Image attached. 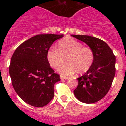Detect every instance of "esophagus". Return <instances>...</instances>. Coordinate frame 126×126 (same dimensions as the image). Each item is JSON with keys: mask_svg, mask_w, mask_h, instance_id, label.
I'll return each mask as SVG.
<instances>
[{"mask_svg": "<svg viewBox=\"0 0 126 126\" xmlns=\"http://www.w3.org/2000/svg\"><path fill=\"white\" fill-rule=\"evenodd\" d=\"M60 78H61V80L67 79H68V77L63 76H60Z\"/></svg>", "mask_w": 126, "mask_h": 126, "instance_id": "1", "label": "esophagus"}]
</instances>
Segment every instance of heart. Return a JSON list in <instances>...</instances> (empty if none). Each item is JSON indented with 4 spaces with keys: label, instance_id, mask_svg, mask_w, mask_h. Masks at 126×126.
I'll return each mask as SVG.
<instances>
[{
    "label": "heart",
    "instance_id": "heart-1",
    "mask_svg": "<svg viewBox=\"0 0 126 126\" xmlns=\"http://www.w3.org/2000/svg\"><path fill=\"white\" fill-rule=\"evenodd\" d=\"M47 61L50 66L57 69L62 75H71L77 71L83 74L88 71L94 61V53L92 48L71 37H66L58 42L55 48L47 52ZM66 59L67 64L61 66Z\"/></svg>",
    "mask_w": 126,
    "mask_h": 126
}]
</instances>
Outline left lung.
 <instances>
[{"instance_id": "8db88e82", "label": "left lung", "mask_w": 126, "mask_h": 126, "mask_svg": "<svg viewBox=\"0 0 126 126\" xmlns=\"http://www.w3.org/2000/svg\"><path fill=\"white\" fill-rule=\"evenodd\" d=\"M71 36L85 43L94 53L92 67L82 76L77 78L78 85L74 90L75 96L84 103L100 100L109 91L115 73V56L105 42L88 35Z\"/></svg>"}]
</instances>
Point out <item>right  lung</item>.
I'll return each mask as SVG.
<instances>
[{
	"label": "right lung",
	"instance_id": "obj_1",
	"mask_svg": "<svg viewBox=\"0 0 126 126\" xmlns=\"http://www.w3.org/2000/svg\"><path fill=\"white\" fill-rule=\"evenodd\" d=\"M64 34H37L21 43L11 57L9 74L16 92L28 104L47 105L54 96L53 86L61 80L47 61L53 43Z\"/></svg>",
	"mask_w": 126,
	"mask_h": 126
}]
</instances>
